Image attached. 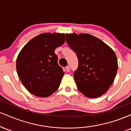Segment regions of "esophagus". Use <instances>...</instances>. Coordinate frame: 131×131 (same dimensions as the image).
<instances>
[{
  "mask_svg": "<svg viewBox=\"0 0 131 131\" xmlns=\"http://www.w3.org/2000/svg\"><path fill=\"white\" fill-rule=\"evenodd\" d=\"M65 69H66V70H67V72H69L70 71V67H68V66L66 67Z\"/></svg>",
  "mask_w": 131,
  "mask_h": 131,
  "instance_id": "esophagus-1",
  "label": "esophagus"
}]
</instances>
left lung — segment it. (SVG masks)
I'll return each mask as SVG.
<instances>
[{"label": "left lung", "instance_id": "obj_1", "mask_svg": "<svg viewBox=\"0 0 131 131\" xmlns=\"http://www.w3.org/2000/svg\"><path fill=\"white\" fill-rule=\"evenodd\" d=\"M66 41L78 57L74 79L78 90L89 98L104 94L113 82L118 70L114 51L89 34H67Z\"/></svg>", "mask_w": 131, "mask_h": 131}]
</instances>
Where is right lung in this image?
<instances>
[{
	"label": "right lung",
	"mask_w": 131,
	"mask_h": 131,
	"mask_svg": "<svg viewBox=\"0 0 131 131\" xmlns=\"http://www.w3.org/2000/svg\"><path fill=\"white\" fill-rule=\"evenodd\" d=\"M64 41V34L43 33L29 40L19 52L16 64L18 75L32 94L49 97L59 88L64 72L55 50Z\"/></svg>",
	"instance_id": "right-lung-1"
}]
</instances>
